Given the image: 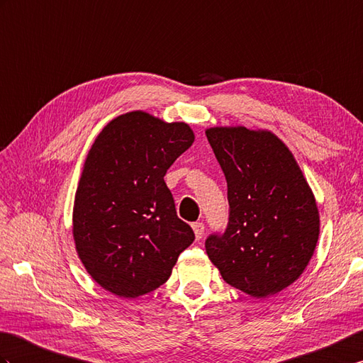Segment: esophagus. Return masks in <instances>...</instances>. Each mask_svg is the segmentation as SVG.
<instances>
[{
    "label": "esophagus",
    "mask_w": 363,
    "mask_h": 363,
    "mask_svg": "<svg viewBox=\"0 0 363 363\" xmlns=\"http://www.w3.org/2000/svg\"><path fill=\"white\" fill-rule=\"evenodd\" d=\"M191 227H193V232H195L196 240H201L202 235H204V224H202V223H195Z\"/></svg>",
    "instance_id": "34e87169"
}]
</instances>
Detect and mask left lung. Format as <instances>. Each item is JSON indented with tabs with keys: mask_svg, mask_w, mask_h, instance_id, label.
Returning <instances> with one entry per match:
<instances>
[{
	"mask_svg": "<svg viewBox=\"0 0 363 363\" xmlns=\"http://www.w3.org/2000/svg\"><path fill=\"white\" fill-rule=\"evenodd\" d=\"M230 213L225 232L206 241L225 283L250 297L286 289L309 264L320 235L318 207L288 145L269 130L212 126Z\"/></svg>",
	"mask_w": 363,
	"mask_h": 363,
	"instance_id": "8db88e82",
	"label": "left lung"
}]
</instances>
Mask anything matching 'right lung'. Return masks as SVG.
Listing matches in <instances>:
<instances>
[{
    "instance_id": "obj_1",
    "label": "right lung",
    "mask_w": 363,
    "mask_h": 363,
    "mask_svg": "<svg viewBox=\"0 0 363 363\" xmlns=\"http://www.w3.org/2000/svg\"><path fill=\"white\" fill-rule=\"evenodd\" d=\"M193 142L190 125L139 109L114 117L91 145L74 198L72 237L82 264L105 291L138 298L157 289L195 240L164 181Z\"/></svg>"
}]
</instances>
